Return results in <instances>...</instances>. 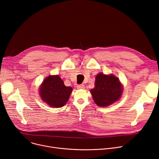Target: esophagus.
Masks as SVG:
<instances>
[{
	"instance_id": "esophagus-1",
	"label": "esophagus",
	"mask_w": 159,
	"mask_h": 159,
	"mask_svg": "<svg viewBox=\"0 0 159 159\" xmlns=\"http://www.w3.org/2000/svg\"><path fill=\"white\" fill-rule=\"evenodd\" d=\"M77 89H84L85 88V86H84V84H80V85H78L77 86Z\"/></svg>"
}]
</instances>
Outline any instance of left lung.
I'll return each instance as SVG.
<instances>
[{
    "mask_svg": "<svg viewBox=\"0 0 159 159\" xmlns=\"http://www.w3.org/2000/svg\"><path fill=\"white\" fill-rule=\"evenodd\" d=\"M95 88L90 92L98 106H107L120 98L122 88L118 78L114 75L99 73L95 79Z\"/></svg>",
    "mask_w": 159,
    "mask_h": 159,
    "instance_id": "1",
    "label": "left lung"
}]
</instances>
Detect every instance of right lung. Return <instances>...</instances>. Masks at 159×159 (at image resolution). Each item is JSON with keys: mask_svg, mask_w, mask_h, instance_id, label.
Instances as JSON below:
<instances>
[{"mask_svg": "<svg viewBox=\"0 0 159 159\" xmlns=\"http://www.w3.org/2000/svg\"><path fill=\"white\" fill-rule=\"evenodd\" d=\"M72 89L70 86H66L58 75H50L45 79L39 91L44 102L52 107H61L68 102Z\"/></svg>", "mask_w": 159, "mask_h": 159, "instance_id": "obj_1", "label": "right lung"}]
</instances>
